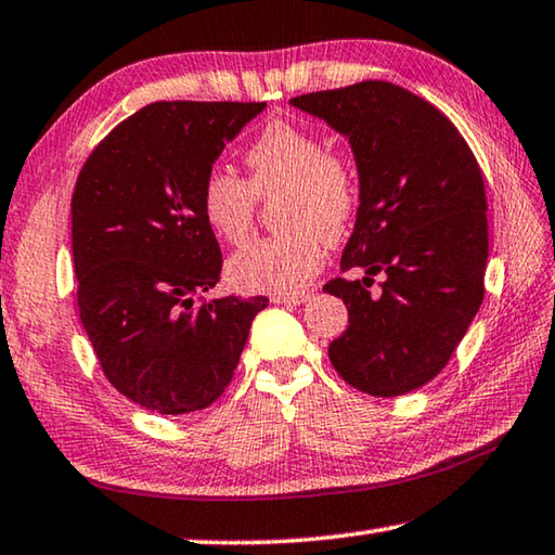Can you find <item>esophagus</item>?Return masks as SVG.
I'll use <instances>...</instances> for the list:
<instances>
[{
  "mask_svg": "<svg viewBox=\"0 0 555 555\" xmlns=\"http://www.w3.org/2000/svg\"><path fill=\"white\" fill-rule=\"evenodd\" d=\"M308 298H311L308 291H300V294H276V296H271V300H274V304H279V306H300V304H306Z\"/></svg>",
  "mask_w": 555,
  "mask_h": 555,
  "instance_id": "esophagus-1",
  "label": "esophagus"
}]
</instances>
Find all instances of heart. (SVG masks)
Listing matches in <instances>:
<instances>
[{"mask_svg":"<svg viewBox=\"0 0 555 555\" xmlns=\"http://www.w3.org/2000/svg\"><path fill=\"white\" fill-rule=\"evenodd\" d=\"M249 178L212 166L201 181V208L224 242L240 244L255 224L259 198L276 201L279 232L251 242L230 264L244 291L298 294L321 271L327 242L343 240L360 208V183L315 131L274 119L244 152Z\"/></svg>","mask_w":555,"mask_h":555,"instance_id":"b5f03b06","label":"heart"}]
</instances>
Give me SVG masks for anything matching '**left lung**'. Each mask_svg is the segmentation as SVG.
I'll return each mask as SVG.
<instances>
[{
  "label": "left lung",
  "mask_w": 555,
  "mask_h": 555,
  "mask_svg": "<svg viewBox=\"0 0 555 555\" xmlns=\"http://www.w3.org/2000/svg\"><path fill=\"white\" fill-rule=\"evenodd\" d=\"M291 105L350 139L360 210L325 294L350 325L327 347L335 372L372 397H401L446 367L485 296L487 195L473 149L443 112L387 80L308 92ZM383 274L379 292L372 275Z\"/></svg>",
  "instance_id": "left-lung-1"
}]
</instances>
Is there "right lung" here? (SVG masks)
<instances>
[{"label": "right lung", "mask_w": 555, "mask_h": 555, "mask_svg": "<svg viewBox=\"0 0 555 555\" xmlns=\"http://www.w3.org/2000/svg\"><path fill=\"white\" fill-rule=\"evenodd\" d=\"M267 102H154L109 131L75 181L73 267L82 327L112 387L178 416L220 397L267 296H193L222 251L201 181Z\"/></svg>", "instance_id": "1"}]
</instances>
